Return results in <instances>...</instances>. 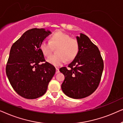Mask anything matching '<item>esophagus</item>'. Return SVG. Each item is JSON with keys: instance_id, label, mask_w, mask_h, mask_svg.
I'll return each mask as SVG.
<instances>
[{"instance_id": "1", "label": "esophagus", "mask_w": 123, "mask_h": 123, "mask_svg": "<svg viewBox=\"0 0 123 123\" xmlns=\"http://www.w3.org/2000/svg\"><path fill=\"white\" fill-rule=\"evenodd\" d=\"M55 69H56V71H55V73L58 74V73H60V70H59V68H55Z\"/></svg>"}]
</instances>
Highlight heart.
<instances>
[{
  "label": "heart",
  "instance_id": "heart-1",
  "mask_svg": "<svg viewBox=\"0 0 123 123\" xmlns=\"http://www.w3.org/2000/svg\"><path fill=\"white\" fill-rule=\"evenodd\" d=\"M53 47H57L56 50L57 54L49 57L47 61L55 66L62 65L65 60L70 62L74 60L79 50L77 40L62 31H58L52 34L49 41H43L40 49L44 56L49 57L53 52Z\"/></svg>",
  "mask_w": 123,
  "mask_h": 123
}]
</instances>
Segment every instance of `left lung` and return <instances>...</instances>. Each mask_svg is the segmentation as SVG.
Instances as JSON below:
<instances>
[{
  "label": "left lung",
  "mask_w": 123,
  "mask_h": 123,
  "mask_svg": "<svg viewBox=\"0 0 123 123\" xmlns=\"http://www.w3.org/2000/svg\"><path fill=\"white\" fill-rule=\"evenodd\" d=\"M79 50L73 61L60 71L65 75L61 85L63 92L75 99L88 97L97 89L104 70V61L100 52L87 36L76 37Z\"/></svg>",
  "instance_id": "1"
}]
</instances>
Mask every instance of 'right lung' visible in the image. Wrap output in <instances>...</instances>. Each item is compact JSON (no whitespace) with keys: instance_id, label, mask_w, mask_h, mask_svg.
<instances>
[{"instance_id":"right-lung-1","label":"right lung","mask_w":123,"mask_h":123,"mask_svg":"<svg viewBox=\"0 0 123 123\" xmlns=\"http://www.w3.org/2000/svg\"><path fill=\"white\" fill-rule=\"evenodd\" d=\"M50 34L44 29H31L11 47L6 74L13 89L25 98L35 99L44 94L55 73L40 49L41 43Z\"/></svg>"}]
</instances>
